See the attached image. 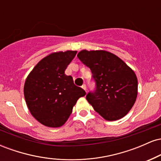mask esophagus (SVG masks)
Listing matches in <instances>:
<instances>
[{"label": "esophagus", "instance_id": "34e87169", "mask_svg": "<svg viewBox=\"0 0 161 161\" xmlns=\"http://www.w3.org/2000/svg\"><path fill=\"white\" fill-rule=\"evenodd\" d=\"M82 88L85 90V91L86 92V84H83L82 86Z\"/></svg>", "mask_w": 161, "mask_h": 161}]
</instances>
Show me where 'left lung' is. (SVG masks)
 Returning <instances> with one entry per match:
<instances>
[{"label":"left lung","mask_w":161,"mask_h":161,"mask_svg":"<svg viewBox=\"0 0 161 161\" xmlns=\"http://www.w3.org/2000/svg\"><path fill=\"white\" fill-rule=\"evenodd\" d=\"M77 57L90 68L95 81V90L86 95L94 110L108 121L126 115L138 95V79L133 70L119 57L102 50H82Z\"/></svg>","instance_id":"8db88e82"}]
</instances>
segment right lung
Instances as JSON below:
<instances>
[{
    "mask_svg": "<svg viewBox=\"0 0 161 161\" xmlns=\"http://www.w3.org/2000/svg\"><path fill=\"white\" fill-rule=\"evenodd\" d=\"M76 51L52 53L40 60L27 76L24 96L31 114L48 127L66 123L79 97L86 92L73 82L65 70Z\"/></svg>",
    "mask_w": 161,
    "mask_h": 161,
    "instance_id": "obj_1",
    "label": "right lung"
}]
</instances>
